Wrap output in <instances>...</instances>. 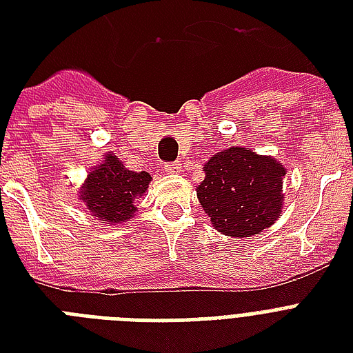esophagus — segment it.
I'll list each match as a JSON object with an SVG mask.
<instances>
[{
    "instance_id": "esophagus-1",
    "label": "esophagus",
    "mask_w": 353,
    "mask_h": 353,
    "mask_svg": "<svg viewBox=\"0 0 353 353\" xmlns=\"http://www.w3.org/2000/svg\"><path fill=\"white\" fill-rule=\"evenodd\" d=\"M179 168H181V166L177 165V163H166V165L163 166V170H165L166 174H176Z\"/></svg>"
}]
</instances>
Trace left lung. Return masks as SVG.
Returning <instances> with one entry per match:
<instances>
[{
    "label": "left lung",
    "instance_id": "left-lung-1",
    "mask_svg": "<svg viewBox=\"0 0 353 353\" xmlns=\"http://www.w3.org/2000/svg\"><path fill=\"white\" fill-rule=\"evenodd\" d=\"M284 174L285 168L273 157L232 146L205 163L198 199L216 231L249 238L279 218Z\"/></svg>",
    "mask_w": 353,
    "mask_h": 353
}]
</instances>
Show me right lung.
I'll return each instance as SVG.
<instances>
[{"instance_id":"add662e5","label":"right lung","mask_w":353,"mask_h":353,"mask_svg":"<svg viewBox=\"0 0 353 353\" xmlns=\"http://www.w3.org/2000/svg\"><path fill=\"white\" fill-rule=\"evenodd\" d=\"M152 181L148 172H132L124 168L119 157L106 155V161L99 165L80 188V196L91 216L101 221L121 223L135 212L133 201L144 194Z\"/></svg>"}]
</instances>
